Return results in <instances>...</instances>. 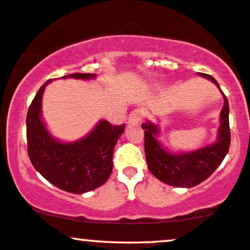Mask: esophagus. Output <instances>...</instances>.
Masks as SVG:
<instances>
[{
    "instance_id": "1",
    "label": "esophagus",
    "mask_w": 250,
    "mask_h": 250,
    "mask_svg": "<svg viewBox=\"0 0 250 250\" xmlns=\"http://www.w3.org/2000/svg\"><path fill=\"white\" fill-rule=\"evenodd\" d=\"M145 111L142 109H135L129 114V117H128V121L129 123H133V125H138V123L144 119Z\"/></svg>"
}]
</instances>
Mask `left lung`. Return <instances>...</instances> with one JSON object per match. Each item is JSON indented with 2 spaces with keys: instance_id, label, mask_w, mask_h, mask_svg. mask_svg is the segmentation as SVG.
<instances>
[{
  "instance_id": "1",
  "label": "left lung",
  "mask_w": 250,
  "mask_h": 250,
  "mask_svg": "<svg viewBox=\"0 0 250 250\" xmlns=\"http://www.w3.org/2000/svg\"><path fill=\"white\" fill-rule=\"evenodd\" d=\"M219 87L212 76L201 73ZM224 96V106L221 111V127L218 141L209 147L186 154H171L156 141L159 133L156 125L142 123L145 130V153L150 173L161 182L177 188H193L210 177L226 158L230 147L229 103Z\"/></svg>"
}]
</instances>
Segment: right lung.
<instances>
[{
	"label": "right lung",
	"mask_w": 250,
	"mask_h": 250,
	"mask_svg": "<svg viewBox=\"0 0 250 250\" xmlns=\"http://www.w3.org/2000/svg\"><path fill=\"white\" fill-rule=\"evenodd\" d=\"M91 73H72L62 78L89 79ZM46 82L35 95L27 112V150L32 165L39 173L62 190L84 193L100 188L110 177L114 148L125 123L116 125L101 121L86 138L72 144L56 141L40 119L41 97Z\"/></svg>",
	"instance_id": "1"
}]
</instances>
